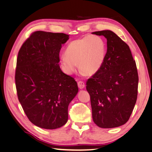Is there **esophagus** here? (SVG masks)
<instances>
[{
	"label": "esophagus",
	"mask_w": 152,
	"mask_h": 152,
	"mask_svg": "<svg viewBox=\"0 0 152 152\" xmlns=\"http://www.w3.org/2000/svg\"><path fill=\"white\" fill-rule=\"evenodd\" d=\"M77 85H78L79 88H81V89H82V88H83L85 87V83L81 81H79L78 83H77Z\"/></svg>",
	"instance_id": "esophagus-1"
}]
</instances>
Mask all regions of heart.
Wrapping results in <instances>:
<instances>
[{
    "mask_svg": "<svg viewBox=\"0 0 152 152\" xmlns=\"http://www.w3.org/2000/svg\"><path fill=\"white\" fill-rule=\"evenodd\" d=\"M106 51V43L101 36H86L68 44L65 54L60 59V65L68 75L75 72L77 64L80 70L87 75H93L101 68Z\"/></svg>",
    "mask_w": 152,
    "mask_h": 152,
    "instance_id": "obj_1",
    "label": "heart"
}]
</instances>
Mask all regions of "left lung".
Instances as JSON below:
<instances>
[{"instance_id": "obj_1", "label": "left lung", "mask_w": 152, "mask_h": 152, "mask_svg": "<svg viewBox=\"0 0 152 152\" xmlns=\"http://www.w3.org/2000/svg\"><path fill=\"white\" fill-rule=\"evenodd\" d=\"M107 39L101 68L86 83L94 122L103 128L118 127L129 120L138 96V74L126 43L110 30L94 31Z\"/></svg>"}]
</instances>
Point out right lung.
<instances>
[{
	"mask_svg": "<svg viewBox=\"0 0 152 152\" xmlns=\"http://www.w3.org/2000/svg\"><path fill=\"white\" fill-rule=\"evenodd\" d=\"M69 36L34 31L18 51L17 95L28 118L39 128L56 129L66 124L68 106L78 93L75 80L63 73L58 64L61 45Z\"/></svg>",
	"mask_w": 152,
	"mask_h": 152,
	"instance_id": "1",
	"label": "right lung"
}]
</instances>
